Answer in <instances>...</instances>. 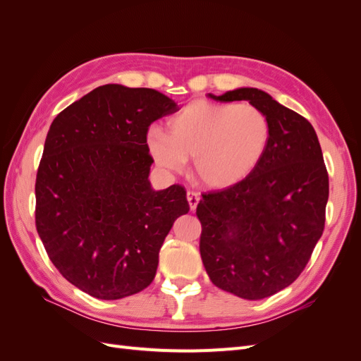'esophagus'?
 I'll return each instance as SVG.
<instances>
[{"instance_id":"34e87169","label":"esophagus","mask_w":361,"mask_h":361,"mask_svg":"<svg viewBox=\"0 0 361 361\" xmlns=\"http://www.w3.org/2000/svg\"><path fill=\"white\" fill-rule=\"evenodd\" d=\"M187 200H188V203H190L191 211H194L195 207H197L199 202H200V195H199L197 192H194V191H188V192H187Z\"/></svg>"}]
</instances>
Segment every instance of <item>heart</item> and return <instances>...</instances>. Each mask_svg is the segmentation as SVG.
<instances>
[{"mask_svg": "<svg viewBox=\"0 0 361 361\" xmlns=\"http://www.w3.org/2000/svg\"><path fill=\"white\" fill-rule=\"evenodd\" d=\"M170 134L147 133V147L159 167L178 171L192 158L194 174L204 187L226 190L244 182L264 161L271 123L251 104L194 101L174 114Z\"/></svg>", "mask_w": 361, "mask_h": 361, "instance_id": "obj_1", "label": "heart"}]
</instances>
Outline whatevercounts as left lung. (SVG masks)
Here are the masks:
<instances>
[{"mask_svg": "<svg viewBox=\"0 0 361 361\" xmlns=\"http://www.w3.org/2000/svg\"><path fill=\"white\" fill-rule=\"evenodd\" d=\"M209 97L248 101L271 123L257 170L232 188L203 194L195 211L211 281L239 298L262 300L288 288L307 265L324 232L329 173L309 120L267 92L241 87Z\"/></svg>", "mask_w": 361, "mask_h": 361, "instance_id": "1", "label": "left lung"}]
</instances>
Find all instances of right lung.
I'll return each mask as SVG.
<instances>
[{
  "mask_svg": "<svg viewBox=\"0 0 361 361\" xmlns=\"http://www.w3.org/2000/svg\"><path fill=\"white\" fill-rule=\"evenodd\" d=\"M179 105L154 89L106 84L54 118L36 178V227L51 262L99 300L138 293L155 279L187 191L149 182L147 129Z\"/></svg>",
  "mask_w": 361,
  "mask_h": 361,
  "instance_id": "right-lung-1",
  "label": "right lung"
}]
</instances>
